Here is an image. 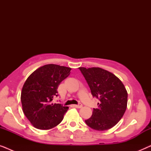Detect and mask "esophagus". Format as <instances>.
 <instances>
[{
  "mask_svg": "<svg viewBox=\"0 0 151 151\" xmlns=\"http://www.w3.org/2000/svg\"><path fill=\"white\" fill-rule=\"evenodd\" d=\"M73 106L76 107V108L80 109V108H82V104H81V103H80V104H74Z\"/></svg>",
  "mask_w": 151,
  "mask_h": 151,
  "instance_id": "1",
  "label": "esophagus"
}]
</instances>
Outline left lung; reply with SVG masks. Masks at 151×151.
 <instances>
[{"label": "left lung", "mask_w": 151, "mask_h": 151, "mask_svg": "<svg viewBox=\"0 0 151 151\" xmlns=\"http://www.w3.org/2000/svg\"><path fill=\"white\" fill-rule=\"evenodd\" d=\"M87 82L93 97L100 102L92 116L85 120L97 131H106L116 125L124 114L128 93L122 82L114 74L99 67H79Z\"/></svg>", "instance_id": "1"}]
</instances>
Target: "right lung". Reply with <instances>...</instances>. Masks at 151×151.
<instances>
[{
    "label": "right lung",
    "mask_w": 151,
    "mask_h": 151,
    "mask_svg": "<svg viewBox=\"0 0 151 151\" xmlns=\"http://www.w3.org/2000/svg\"><path fill=\"white\" fill-rule=\"evenodd\" d=\"M69 67L49 64L34 71L27 78L21 91L22 111L35 128L48 130L61 122L69 107L52 104L58 87L71 73Z\"/></svg>",
    "instance_id": "obj_1"
}]
</instances>
